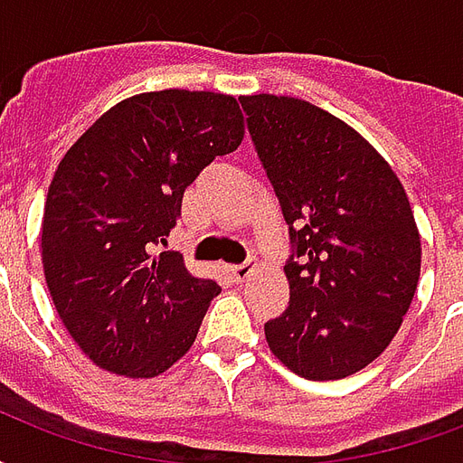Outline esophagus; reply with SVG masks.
<instances>
[{
	"instance_id": "1",
	"label": "esophagus",
	"mask_w": 463,
	"mask_h": 463,
	"mask_svg": "<svg viewBox=\"0 0 463 463\" xmlns=\"http://www.w3.org/2000/svg\"><path fill=\"white\" fill-rule=\"evenodd\" d=\"M252 272H255V262L252 260H245L241 265H232L231 268V275L235 278V282H245Z\"/></svg>"
}]
</instances>
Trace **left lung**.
<instances>
[{"label":"left lung","instance_id":"obj_1","mask_svg":"<svg viewBox=\"0 0 463 463\" xmlns=\"http://www.w3.org/2000/svg\"><path fill=\"white\" fill-rule=\"evenodd\" d=\"M248 131L290 228V305L265 322L285 367L345 379L389 347L421 270L404 185L377 148L320 106L241 96Z\"/></svg>","mask_w":463,"mask_h":463}]
</instances>
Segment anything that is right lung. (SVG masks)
<instances>
[{
    "label": "right lung",
    "instance_id": "obj_1",
    "mask_svg": "<svg viewBox=\"0 0 463 463\" xmlns=\"http://www.w3.org/2000/svg\"><path fill=\"white\" fill-rule=\"evenodd\" d=\"M245 136L228 94L163 89L123 99L59 161L42 221V262L66 332L96 367L151 379L191 349L213 280L161 252L183 193Z\"/></svg>",
    "mask_w": 463,
    "mask_h": 463
}]
</instances>
